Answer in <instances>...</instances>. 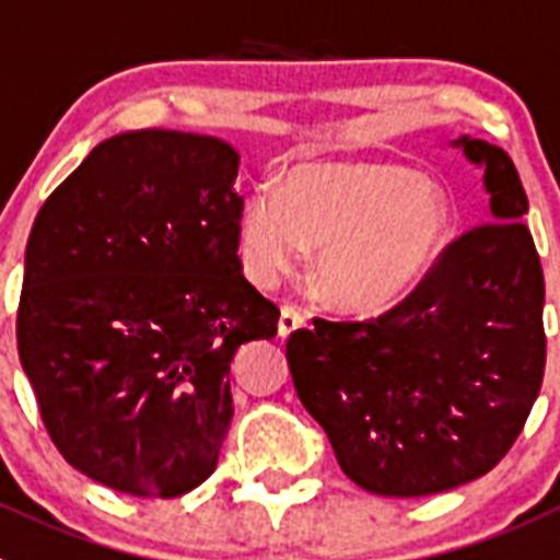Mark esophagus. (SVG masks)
<instances>
[{
  "instance_id": "34e87169",
  "label": "esophagus",
  "mask_w": 560,
  "mask_h": 560,
  "mask_svg": "<svg viewBox=\"0 0 560 560\" xmlns=\"http://www.w3.org/2000/svg\"><path fill=\"white\" fill-rule=\"evenodd\" d=\"M306 326V317L301 315L295 306H281V317H279V337H290L292 331Z\"/></svg>"
}]
</instances>
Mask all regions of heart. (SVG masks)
I'll use <instances>...</instances> for the list:
<instances>
[{
  "label": "heart",
  "instance_id": "obj_1",
  "mask_svg": "<svg viewBox=\"0 0 560 560\" xmlns=\"http://www.w3.org/2000/svg\"><path fill=\"white\" fill-rule=\"evenodd\" d=\"M455 229L438 180L390 161H304L281 186L250 189L240 211V259L273 287L306 261L331 306L376 315L424 279Z\"/></svg>",
  "mask_w": 560,
  "mask_h": 560
}]
</instances>
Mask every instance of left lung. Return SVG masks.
<instances>
[{
    "label": "left lung",
    "mask_w": 560,
    "mask_h": 560,
    "mask_svg": "<svg viewBox=\"0 0 560 560\" xmlns=\"http://www.w3.org/2000/svg\"><path fill=\"white\" fill-rule=\"evenodd\" d=\"M482 170L491 223L443 250L401 304L371 320L292 331L295 393L349 480L427 497L491 471L541 390L544 273L522 223L527 195L505 150L460 136Z\"/></svg>",
    "instance_id": "1"
}]
</instances>
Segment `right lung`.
<instances>
[{"label": "right lung", "mask_w": 560, "mask_h": 560, "mask_svg": "<svg viewBox=\"0 0 560 560\" xmlns=\"http://www.w3.org/2000/svg\"><path fill=\"white\" fill-rule=\"evenodd\" d=\"M236 170L214 136H110L30 231L19 360L60 455L114 491L198 488L234 416L231 360L276 337L236 256Z\"/></svg>", "instance_id": "right-lung-1"}]
</instances>
